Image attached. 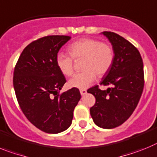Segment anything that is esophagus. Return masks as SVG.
<instances>
[{"label": "esophagus", "mask_w": 157, "mask_h": 157, "mask_svg": "<svg viewBox=\"0 0 157 157\" xmlns=\"http://www.w3.org/2000/svg\"><path fill=\"white\" fill-rule=\"evenodd\" d=\"M80 92L81 94V95H84L85 94H87V90L85 89H80Z\"/></svg>", "instance_id": "obj_1"}]
</instances>
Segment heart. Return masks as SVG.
Instances as JSON below:
<instances>
[{
    "label": "heart",
    "instance_id": "heart-1",
    "mask_svg": "<svg viewBox=\"0 0 157 157\" xmlns=\"http://www.w3.org/2000/svg\"><path fill=\"white\" fill-rule=\"evenodd\" d=\"M67 54L59 53L56 57V64L59 70L66 77L72 76L74 72L73 60L83 58L81 69L84 71L70 79L71 88L84 89L93 83L98 77L104 76L112 66L114 52L110 43H101L99 39L84 38L75 41L68 46Z\"/></svg>",
    "mask_w": 157,
    "mask_h": 157
}]
</instances>
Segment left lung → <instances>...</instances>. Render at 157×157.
Wrapping results in <instances>:
<instances>
[{"mask_svg": "<svg viewBox=\"0 0 157 157\" xmlns=\"http://www.w3.org/2000/svg\"><path fill=\"white\" fill-rule=\"evenodd\" d=\"M114 49L112 66L104 75L100 90L98 85L88 90L95 96L90 114L95 125L113 129L122 125L133 114L144 88V66L138 50L126 39L111 31H103Z\"/></svg>", "mask_w": 157, "mask_h": 157, "instance_id": "8db88e82", "label": "left lung"}]
</instances>
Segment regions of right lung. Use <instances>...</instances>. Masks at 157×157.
Returning <instances> with one entry per match:
<instances>
[{
    "mask_svg": "<svg viewBox=\"0 0 157 157\" xmlns=\"http://www.w3.org/2000/svg\"><path fill=\"white\" fill-rule=\"evenodd\" d=\"M67 35H49L26 46L13 73L16 99L26 118L42 131L58 133L70 126L73 111L80 99L78 88L60 94L66 82L56 57Z\"/></svg>",
    "mask_w": 157,
    "mask_h": 157,
    "instance_id": "right-lung-1",
    "label": "right lung"
}]
</instances>
